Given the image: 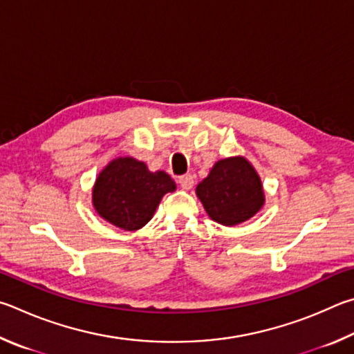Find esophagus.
<instances>
[{
    "label": "esophagus",
    "mask_w": 354,
    "mask_h": 354,
    "mask_svg": "<svg viewBox=\"0 0 354 354\" xmlns=\"http://www.w3.org/2000/svg\"><path fill=\"white\" fill-rule=\"evenodd\" d=\"M178 183H180V187L183 189H191L194 185V177L191 176V174H185V176L178 177Z\"/></svg>",
    "instance_id": "obj_1"
}]
</instances>
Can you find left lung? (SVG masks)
I'll use <instances>...</instances> for the list:
<instances>
[{
    "label": "left lung",
    "instance_id": "8db88e82",
    "mask_svg": "<svg viewBox=\"0 0 354 354\" xmlns=\"http://www.w3.org/2000/svg\"><path fill=\"white\" fill-rule=\"evenodd\" d=\"M196 194L209 218L227 227L249 221L264 205L261 178L244 157L216 161Z\"/></svg>",
    "mask_w": 354,
    "mask_h": 354
}]
</instances>
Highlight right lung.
<instances>
[{
  "mask_svg": "<svg viewBox=\"0 0 354 354\" xmlns=\"http://www.w3.org/2000/svg\"><path fill=\"white\" fill-rule=\"evenodd\" d=\"M176 183L165 171L151 172L142 161L120 157L99 172L93 187V207L110 224L133 232L145 227Z\"/></svg>",
  "mask_w": 354,
  "mask_h": 354,
  "instance_id": "right-lung-1",
  "label": "right lung"
}]
</instances>
